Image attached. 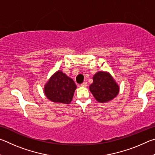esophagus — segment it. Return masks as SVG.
<instances>
[{"instance_id": "esophagus-1", "label": "esophagus", "mask_w": 155, "mask_h": 155, "mask_svg": "<svg viewBox=\"0 0 155 155\" xmlns=\"http://www.w3.org/2000/svg\"><path fill=\"white\" fill-rule=\"evenodd\" d=\"M82 87H87V82H83L82 84L81 85Z\"/></svg>"}]
</instances>
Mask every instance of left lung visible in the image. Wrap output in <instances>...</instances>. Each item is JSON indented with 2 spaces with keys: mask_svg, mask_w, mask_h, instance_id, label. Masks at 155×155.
Here are the masks:
<instances>
[{
  "mask_svg": "<svg viewBox=\"0 0 155 155\" xmlns=\"http://www.w3.org/2000/svg\"><path fill=\"white\" fill-rule=\"evenodd\" d=\"M90 90L99 103H107L119 93V86L107 72H98L94 75Z\"/></svg>",
  "mask_w": 155,
  "mask_h": 155,
  "instance_id": "1",
  "label": "left lung"
}]
</instances>
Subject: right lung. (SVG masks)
<instances>
[{"label":"right lung","instance_id":"obj_1","mask_svg":"<svg viewBox=\"0 0 155 155\" xmlns=\"http://www.w3.org/2000/svg\"><path fill=\"white\" fill-rule=\"evenodd\" d=\"M76 88L77 85L74 81L61 70H58L46 83L44 94L47 98L53 103L69 104Z\"/></svg>","mask_w":155,"mask_h":155}]
</instances>
